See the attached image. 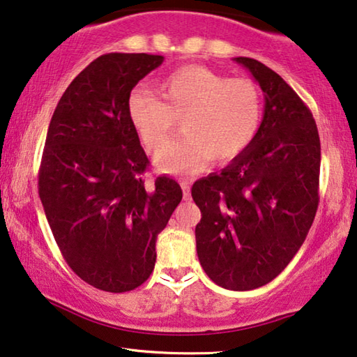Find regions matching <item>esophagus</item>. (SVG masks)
Masks as SVG:
<instances>
[{
  "label": "esophagus",
  "mask_w": 357,
  "mask_h": 357,
  "mask_svg": "<svg viewBox=\"0 0 357 357\" xmlns=\"http://www.w3.org/2000/svg\"><path fill=\"white\" fill-rule=\"evenodd\" d=\"M181 188H183L184 200H190V184L188 181H181Z\"/></svg>",
  "instance_id": "1"
}]
</instances>
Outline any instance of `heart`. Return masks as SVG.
I'll use <instances>...</instances> for the list:
<instances>
[{
	"label": "heart",
	"instance_id": "1",
	"mask_svg": "<svg viewBox=\"0 0 357 357\" xmlns=\"http://www.w3.org/2000/svg\"><path fill=\"white\" fill-rule=\"evenodd\" d=\"M157 90L162 100L149 90H135L128 116L141 143L154 155L167 148L183 119L184 137L157 158L162 172L197 173L211 158L230 163L259 137L264 98L251 79L188 65L163 77Z\"/></svg>",
	"mask_w": 357,
	"mask_h": 357
}]
</instances>
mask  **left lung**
<instances>
[{
	"label": "left lung",
	"instance_id": "obj_1",
	"mask_svg": "<svg viewBox=\"0 0 357 357\" xmlns=\"http://www.w3.org/2000/svg\"><path fill=\"white\" fill-rule=\"evenodd\" d=\"M264 90L259 137L220 173L192 185L202 219L197 254L205 273L230 291L275 280L301 250L319 203L321 143L310 107L273 70L248 56Z\"/></svg>",
	"mask_w": 357,
	"mask_h": 357
}]
</instances>
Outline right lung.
<instances>
[{
	"label": "right lung",
	"instance_id": "1",
	"mask_svg": "<svg viewBox=\"0 0 357 357\" xmlns=\"http://www.w3.org/2000/svg\"><path fill=\"white\" fill-rule=\"evenodd\" d=\"M162 55L105 54L79 73L50 119L39 199L60 252L90 286L127 292L155 265L157 235L183 199L176 181L149 167L128 116L133 87Z\"/></svg>",
	"mask_w": 357,
	"mask_h": 357
}]
</instances>
